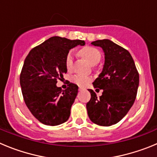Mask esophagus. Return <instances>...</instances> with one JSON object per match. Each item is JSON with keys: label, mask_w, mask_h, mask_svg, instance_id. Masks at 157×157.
Returning <instances> with one entry per match:
<instances>
[{"label": "esophagus", "mask_w": 157, "mask_h": 157, "mask_svg": "<svg viewBox=\"0 0 157 157\" xmlns=\"http://www.w3.org/2000/svg\"><path fill=\"white\" fill-rule=\"evenodd\" d=\"M85 90V89L83 88V87H81V86H79V87H78V90H79V91H82V90Z\"/></svg>", "instance_id": "34e87169"}]
</instances>
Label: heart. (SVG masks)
I'll return each mask as SVG.
<instances>
[{"instance_id":"b5f03b06","label":"heart","mask_w":157,"mask_h":157,"mask_svg":"<svg viewBox=\"0 0 157 157\" xmlns=\"http://www.w3.org/2000/svg\"><path fill=\"white\" fill-rule=\"evenodd\" d=\"M80 54L85 58H86L90 63L92 65H95L99 63L101 59V53L98 48L92 46H86L80 50ZM65 66L68 71H71L73 67V52L71 51L67 54L65 58ZM91 78L88 76L76 75L72 77V82L80 86H86Z\"/></svg>"}]
</instances>
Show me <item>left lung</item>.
<instances>
[{
    "mask_svg": "<svg viewBox=\"0 0 157 157\" xmlns=\"http://www.w3.org/2000/svg\"><path fill=\"white\" fill-rule=\"evenodd\" d=\"M91 44L101 47L105 52L103 71L93 82L94 88L103 90V93L98 98L93 90H88L91 98L86 104L87 112L93 123L109 127L120 122L132 107L139 74L132 56L124 48L109 39Z\"/></svg>",
    "mask_w": 157,
    "mask_h": 157,
    "instance_id": "left-lung-1",
    "label": "left lung"
}]
</instances>
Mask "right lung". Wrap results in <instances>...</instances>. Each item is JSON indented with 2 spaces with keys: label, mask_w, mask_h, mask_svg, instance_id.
Masks as SVG:
<instances>
[{
  "label": "right lung",
  "mask_w": 157,
  "mask_h": 157,
  "mask_svg": "<svg viewBox=\"0 0 157 157\" xmlns=\"http://www.w3.org/2000/svg\"><path fill=\"white\" fill-rule=\"evenodd\" d=\"M78 45L85 41L55 36L32 48L25 59L19 78L23 99L32 115L45 125H59L70 116L78 87L69 82L62 90L56 82L67 71V54Z\"/></svg>",
  "instance_id": "1"
}]
</instances>
